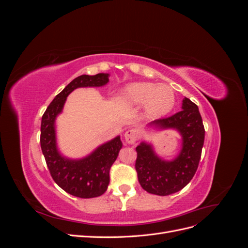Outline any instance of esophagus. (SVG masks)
Returning <instances> with one entry per match:
<instances>
[{
  "label": "esophagus",
  "mask_w": 248,
  "mask_h": 248,
  "mask_svg": "<svg viewBox=\"0 0 248 248\" xmlns=\"http://www.w3.org/2000/svg\"><path fill=\"white\" fill-rule=\"evenodd\" d=\"M140 131L138 128H130L125 132L124 138L127 144L133 145L136 144V141L140 139Z\"/></svg>",
  "instance_id": "34e87169"
}]
</instances>
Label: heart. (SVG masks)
Returning <instances> with one entry per match:
<instances>
[{
    "label": "heart",
    "mask_w": 248,
    "mask_h": 248,
    "mask_svg": "<svg viewBox=\"0 0 248 248\" xmlns=\"http://www.w3.org/2000/svg\"><path fill=\"white\" fill-rule=\"evenodd\" d=\"M121 99L129 106H145L146 114L151 118H158L172 108L175 93L167 85L153 82H133L127 85L121 92Z\"/></svg>",
    "instance_id": "1"
}]
</instances>
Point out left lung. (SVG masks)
Segmentation results:
<instances>
[{"label": "left lung", "mask_w": 248, "mask_h": 248, "mask_svg": "<svg viewBox=\"0 0 248 248\" xmlns=\"http://www.w3.org/2000/svg\"><path fill=\"white\" fill-rule=\"evenodd\" d=\"M148 126L157 130L174 129L181 136V150L172 160L162 159L150 142L141 141L136 148V170L142 189L156 196H169L184 188L196 174L205 140L202 120L197 104L185 97L182 110Z\"/></svg>", "instance_id": "obj_1"}]
</instances>
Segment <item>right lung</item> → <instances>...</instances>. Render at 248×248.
<instances>
[{"instance_id":"obj_1","label":"right lung","mask_w":248,"mask_h":248,"mask_svg":"<svg viewBox=\"0 0 248 248\" xmlns=\"http://www.w3.org/2000/svg\"><path fill=\"white\" fill-rule=\"evenodd\" d=\"M108 73L82 74L74 78L50 102L41 120L40 145L54 181L71 196L90 199L99 197L109 184V169L117 159L123 144L120 136L97 147L79 159L60 153L57 145L56 119L63 111L68 95L78 88L102 87L108 82Z\"/></svg>"}]
</instances>
